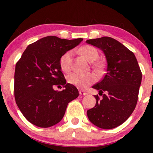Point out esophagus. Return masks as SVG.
I'll use <instances>...</instances> for the list:
<instances>
[{"label":"esophagus","mask_w":153,"mask_h":153,"mask_svg":"<svg viewBox=\"0 0 153 153\" xmlns=\"http://www.w3.org/2000/svg\"><path fill=\"white\" fill-rule=\"evenodd\" d=\"M79 94H80L81 95H83V96H85L88 95V93H86V92L83 91H79Z\"/></svg>","instance_id":"34e87169"}]
</instances>
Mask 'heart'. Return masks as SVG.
<instances>
[{
  "label": "heart",
  "instance_id": "obj_1",
  "mask_svg": "<svg viewBox=\"0 0 153 153\" xmlns=\"http://www.w3.org/2000/svg\"><path fill=\"white\" fill-rule=\"evenodd\" d=\"M80 53L84 56L88 61L90 62H95L99 58V53L95 47L91 45H85L81 47L79 49ZM73 58L72 51H68L62 55L60 58V66L61 70L65 72H70L72 68V62ZM103 65L101 63H95V68L96 70L101 71ZM96 80L95 76L93 74H81L78 73H73L69 75L68 83L80 88H85Z\"/></svg>",
  "mask_w": 153,
  "mask_h": 153
}]
</instances>
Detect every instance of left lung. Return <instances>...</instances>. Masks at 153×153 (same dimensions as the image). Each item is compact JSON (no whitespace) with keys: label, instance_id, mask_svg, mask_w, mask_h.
Segmentation results:
<instances>
[{"label":"left lung","instance_id":"obj_1","mask_svg":"<svg viewBox=\"0 0 153 153\" xmlns=\"http://www.w3.org/2000/svg\"><path fill=\"white\" fill-rule=\"evenodd\" d=\"M107 61L106 74L93 88L99 91L95 107L87 111L89 120L102 129H113L125 122L137 105L142 73L132 51L109 37L88 39Z\"/></svg>","mask_w":153,"mask_h":153}]
</instances>
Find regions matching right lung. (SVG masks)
Wrapping results in <instances>:
<instances>
[{"label":"right lung","mask_w":153,"mask_h":153,"mask_svg":"<svg viewBox=\"0 0 153 153\" xmlns=\"http://www.w3.org/2000/svg\"><path fill=\"white\" fill-rule=\"evenodd\" d=\"M82 40L43 37L29 45L16 62L14 97L21 112L30 123L39 127L57 124L63 118L69 102L79 96L76 88L66 83L60 58ZM60 85L65 87L62 91L53 89Z\"/></svg>","instance_id":"add662e5"}]
</instances>
